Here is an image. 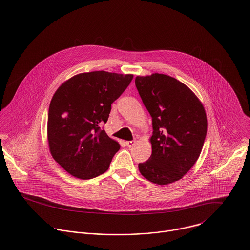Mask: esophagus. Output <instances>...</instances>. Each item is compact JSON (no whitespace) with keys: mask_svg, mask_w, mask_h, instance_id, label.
<instances>
[{"mask_svg":"<svg viewBox=\"0 0 250 250\" xmlns=\"http://www.w3.org/2000/svg\"><path fill=\"white\" fill-rule=\"evenodd\" d=\"M136 144V141H128V142H125V145L127 146V147H132L133 145H135Z\"/></svg>","mask_w":250,"mask_h":250,"instance_id":"34e87169","label":"esophagus"}]
</instances>
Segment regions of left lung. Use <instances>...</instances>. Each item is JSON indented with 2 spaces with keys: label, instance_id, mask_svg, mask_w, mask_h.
<instances>
[{
  "label": "left lung",
  "instance_id": "1",
  "mask_svg": "<svg viewBox=\"0 0 250 250\" xmlns=\"http://www.w3.org/2000/svg\"><path fill=\"white\" fill-rule=\"evenodd\" d=\"M136 87L152 116V155L139 164L157 185L178 181L198 160L207 133L205 109L190 89L164 74L136 77Z\"/></svg>",
  "mask_w": 250,
  "mask_h": 250
}]
</instances>
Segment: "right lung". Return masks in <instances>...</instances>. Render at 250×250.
<instances>
[{
    "instance_id": "1",
    "label": "right lung",
    "mask_w": 250,
    "mask_h": 250,
    "mask_svg": "<svg viewBox=\"0 0 250 250\" xmlns=\"http://www.w3.org/2000/svg\"><path fill=\"white\" fill-rule=\"evenodd\" d=\"M132 79L131 74L82 73L55 92L48 108L49 151L73 176L87 180L107 171L120 144L101 125Z\"/></svg>"
}]
</instances>
